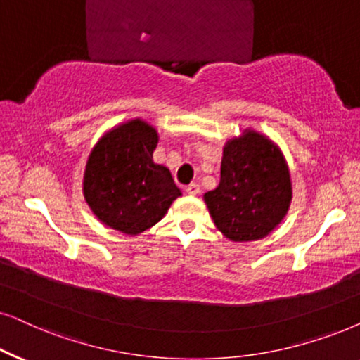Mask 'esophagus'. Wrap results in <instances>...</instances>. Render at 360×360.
<instances>
[{
  "label": "esophagus",
  "mask_w": 360,
  "mask_h": 360,
  "mask_svg": "<svg viewBox=\"0 0 360 360\" xmlns=\"http://www.w3.org/2000/svg\"><path fill=\"white\" fill-rule=\"evenodd\" d=\"M185 191L188 195H191V197H195V195L200 193V185L198 184H190L188 186H186Z\"/></svg>",
  "instance_id": "1"
}]
</instances>
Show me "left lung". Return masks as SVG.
Instances as JSON below:
<instances>
[{
    "label": "left lung",
    "instance_id": "8db88e82",
    "mask_svg": "<svg viewBox=\"0 0 360 360\" xmlns=\"http://www.w3.org/2000/svg\"><path fill=\"white\" fill-rule=\"evenodd\" d=\"M214 225L231 241L268 236L292 198L288 163L276 143L255 130L223 147L220 185L203 195Z\"/></svg>",
    "mask_w": 360,
    "mask_h": 360
}]
</instances>
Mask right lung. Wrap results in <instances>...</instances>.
<instances>
[{"label": "right lung", "instance_id": "add662e5", "mask_svg": "<svg viewBox=\"0 0 360 360\" xmlns=\"http://www.w3.org/2000/svg\"><path fill=\"white\" fill-rule=\"evenodd\" d=\"M157 130L142 119L120 124L92 148L84 172V198L104 225L139 235L165 217L181 197L170 170L152 160Z\"/></svg>", "mask_w": 360, "mask_h": 360}]
</instances>
